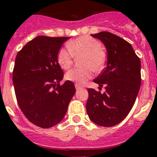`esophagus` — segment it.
<instances>
[{
  "label": "esophagus",
  "mask_w": 157,
  "mask_h": 157,
  "mask_svg": "<svg viewBox=\"0 0 157 157\" xmlns=\"http://www.w3.org/2000/svg\"><path fill=\"white\" fill-rule=\"evenodd\" d=\"M76 90H81L82 89V86H79V85H77V84H76Z\"/></svg>",
  "instance_id": "1"
}]
</instances>
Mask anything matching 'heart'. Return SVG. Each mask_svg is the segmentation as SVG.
Returning a JSON list of instances; mask_svg holds the SVG:
<instances>
[{"label": "heart", "instance_id": "b5f03b06", "mask_svg": "<svg viewBox=\"0 0 157 157\" xmlns=\"http://www.w3.org/2000/svg\"><path fill=\"white\" fill-rule=\"evenodd\" d=\"M66 48H62L57 55L58 63L63 69H68L72 64L74 57L84 55L82 66L85 68H74L67 71V80L77 85H83L92 76V70L100 72L107 63V54L101 48L100 42L88 36H84L67 44Z\"/></svg>", "mask_w": 157, "mask_h": 157}]
</instances>
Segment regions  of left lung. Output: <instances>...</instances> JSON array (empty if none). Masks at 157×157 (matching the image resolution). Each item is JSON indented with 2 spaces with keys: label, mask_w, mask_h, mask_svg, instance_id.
Segmentation results:
<instances>
[{
  "label": "left lung",
  "mask_w": 157,
  "mask_h": 157,
  "mask_svg": "<svg viewBox=\"0 0 157 157\" xmlns=\"http://www.w3.org/2000/svg\"><path fill=\"white\" fill-rule=\"evenodd\" d=\"M104 45L106 67L94 80L105 93L89 88L86 111L98 125L114 126L121 122L134 106L141 85V63L132 45L108 32L91 35Z\"/></svg>",
  "instance_id": "1"
}]
</instances>
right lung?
Instances as JSON below:
<instances>
[{
	"label": "right lung",
	"mask_w": 157,
	"mask_h": 157,
	"mask_svg": "<svg viewBox=\"0 0 157 157\" xmlns=\"http://www.w3.org/2000/svg\"><path fill=\"white\" fill-rule=\"evenodd\" d=\"M69 39L39 36L16 56L13 83L18 106L29 121L41 128L54 126L63 119L76 93L71 81L59 86L63 71L57 55Z\"/></svg>",
	"instance_id": "right-lung-1"
}]
</instances>
